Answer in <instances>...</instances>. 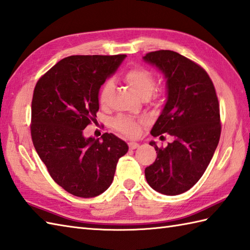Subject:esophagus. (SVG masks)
I'll return each mask as SVG.
<instances>
[{
  "mask_svg": "<svg viewBox=\"0 0 250 250\" xmlns=\"http://www.w3.org/2000/svg\"><path fill=\"white\" fill-rule=\"evenodd\" d=\"M138 146H139V144H138L137 142H128V147H129V149H135V148H137Z\"/></svg>",
  "mask_w": 250,
  "mask_h": 250,
  "instance_id": "34e87169",
  "label": "esophagus"
}]
</instances>
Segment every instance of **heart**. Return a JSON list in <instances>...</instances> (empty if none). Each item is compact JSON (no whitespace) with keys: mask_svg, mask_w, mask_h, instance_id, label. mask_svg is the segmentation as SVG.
Here are the masks:
<instances>
[{"mask_svg":"<svg viewBox=\"0 0 250 250\" xmlns=\"http://www.w3.org/2000/svg\"><path fill=\"white\" fill-rule=\"evenodd\" d=\"M123 79L143 98H146L151 95L155 83H156L155 76L152 71L142 67V66H132V67L127 69L123 75ZM113 87L114 85L112 80H107L104 83L98 95V101L102 106H106L108 104ZM160 92L162 91L158 90L155 93V96H157ZM143 123V120H135L126 115H119L118 118L113 120L112 125L114 129L121 132L122 135L129 138H135L139 135L140 127Z\"/></svg>","mask_w":250,"mask_h":250,"instance_id":"b5f03b06","label":"heart"}]
</instances>
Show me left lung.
Masks as SVG:
<instances>
[{
    "instance_id": "1",
    "label": "left lung",
    "mask_w": 250,
    "mask_h": 250,
    "mask_svg": "<svg viewBox=\"0 0 250 250\" xmlns=\"http://www.w3.org/2000/svg\"><path fill=\"white\" fill-rule=\"evenodd\" d=\"M143 60L167 79L168 97L151 134L173 137L167 147H158L157 158L144 170L154 190L176 196L189 190L207 170L218 146L221 124L215 86L200 65L171 50L146 53Z\"/></svg>"
}]
</instances>
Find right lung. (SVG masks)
Instances as JSON below:
<instances>
[{"mask_svg":"<svg viewBox=\"0 0 250 250\" xmlns=\"http://www.w3.org/2000/svg\"><path fill=\"white\" fill-rule=\"evenodd\" d=\"M125 54L71 55L37 81L32 99L31 136L50 176L76 197L107 190L127 144L104 132L103 140L83 137L96 122L99 88L118 69Z\"/></svg>","mask_w":250,"mask_h":250,"instance_id":"add662e5","label":"right lung"}]
</instances>
